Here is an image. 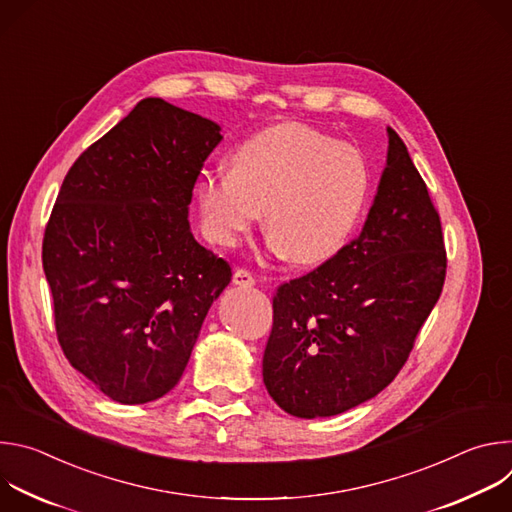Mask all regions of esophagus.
Returning <instances> with one entry per match:
<instances>
[{
	"mask_svg": "<svg viewBox=\"0 0 512 512\" xmlns=\"http://www.w3.org/2000/svg\"><path fill=\"white\" fill-rule=\"evenodd\" d=\"M233 283L239 285V287H253L255 285V277H253V273L249 269L239 267L233 273Z\"/></svg>",
	"mask_w": 512,
	"mask_h": 512,
	"instance_id": "esophagus-1",
	"label": "esophagus"
}]
</instances>
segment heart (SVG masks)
<instances>
[{
    "mask_svg": "<svg viewBox=\"0 0 512 512\" xmlns=\"http://www.w3.org/2000/svg\"><path fill=\"white\" fill-rule=\"evenodd\" d=\"M371 196V170L350 145L300 123L267 127L243 141L231 170L206 172L196 200L206 235L235 245L263 210L269 247L298 265L334 257Z\"/></svg>",
    "mask_w": 512,
    "mask_h": 512,
    "instance_id": "heart-1",
    "label": "heart"
}]
</instances>
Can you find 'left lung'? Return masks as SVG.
Instances as JSON below:
<instances>
[{
  "mask_svg": "<svg viewBox=\"0 0 512 512\" xmlns=\"http://www.w3.org/2000/svg\"><path fill=\"white\" fill-rule=\"evenodd\" d=\"M362 233L273 296L263 383L296 417H330L381 393L403 369L442 296L440 214L401 137Z\"/></svg>",
  "mask_w": 512,
  "mask_h": 512,
  "instance_id": "1",
  "label": "left lung"
}]
</instances>
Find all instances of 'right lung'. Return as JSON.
I'll return each instance as SVG.
<instances>
[{
    "mask_svg": "<svg viewBox=\"0 0 512 512\" xmlns=\"http://www.w3.org/2000/svg\"><path fill=\"white\" fill-rule=\"evenodd\" d=\"M221 127L143 99L70 166L42 241L58 344L109 399L172 391L231 265L190 233L188 204Z\"/></svg>",
    "mask_w": 512,
    "mask_h": 512,
    "instance_id": "obj_1",
    "label": "right lung"
}]
</instances>
